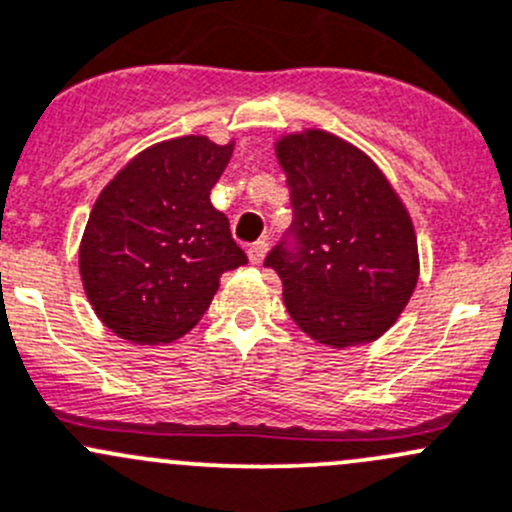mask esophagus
<instances>
[{
  "label": "esophagus",
  "instance_id": "esophagus-1",
  "mask_svg": "<svg viewBox=\"0 0 512 512\" xmlns=\"http://www.w3.org/2000/svg\"><path fill=\"white\" fill-rule=\"evenodd\" d=\"M265 255H267V242L265 240H257V242H252L250 247H247V257H250L252 265H260V262L265 260Z\"/></svg>",
  "mask_w": 512,
  "mask_h": 512
}]
</instances>
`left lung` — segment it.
<instances>
[{"mask_svg":"<svg viewBox=\"0 0 512 512\" xmlns=\"http://www.w3.org/2000/svg\"><path fill=\"white\" fill-rule=\"evenodd\" d=\"M292 225L265 257L289 316L314 341L348 348L380 338L419 277L417 235L383 171L321 129L277 144Z\"/></svg>","mask_w":512,"mask_h":512,"instance_id":"left-lung-1","label":"left lung"}]
</instances>
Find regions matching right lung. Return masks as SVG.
I'll use <instances>...</instances> for the list:
<instances>
[{
    "mask_svg": "<svg viewBox=\"0 0 512 512\" xmlns=\"http://www.w3.org/2000/svg\"><path fill=\"white\" fill-rule=\"evenodd\" d=\"M233 144L179 137L134 157L102 188L80 242L95 314L132 343H169L201 321L220 274L245 265L211 188Z\"/></svg>",
    "mask_w": 512,
    "mask_h": 512,
    "instance_id": "obj_1",
    "label": "right lung"
}]
</instances>
